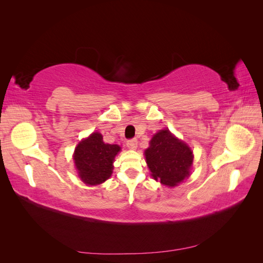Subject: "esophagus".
<instances>
[{
  "label": "esophagus",
  "mask_w": 263,
  "mask_h": 263,
  "mask_svg": "<svg viewBox=\"0 0 263 263\" xmlns=\"http://www.w3.org/2000/svg\"><path fill=\"white\" fill-rule=\"evenodd\" d=\"M137 144H138V141H137L136 138H133V139L127 140V147H128L129 149H136L137 148Z\"/></svg>",
  "instance_id": "34e87169"
}]
</instances>
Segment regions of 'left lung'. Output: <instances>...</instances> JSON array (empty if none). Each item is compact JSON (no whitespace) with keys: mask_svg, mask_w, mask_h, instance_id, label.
Wrapping results in <instances>:
<instances>
[{"mask_svg":"<svg viewBox=\"0 0 263 263\" xmlns=\"http://www.w3.org/2000/svg\"><path fill=\"white\" fill-rule=\"evenodd\" d=\"M145 156L151 176L165 185H177L190 176L193 162L192 150L174 137L169 129H162L155 135Z\"/></svg>","mask_w":263,"mask_h":263,"instance_id":"8db88e82","label":"left lung"}]
</instances>
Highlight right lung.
<instances>
[{
    "label": "right lung",
    "mask_w": 263,
    "mask_h": 263,
    "mask_svg": "<svg viewBox=\"0 0 263 263\" xmlns=\"http://www.w3.org/2000/svg\"><path fill=\"white\" fill-rule=\"evenodd\" d=\"M119 150L118 145L105 144L100 133H93L74 150L73 159L79 177L89 185L106 181L112 174L114 158Z\"/></svg>",
    "instance_id": "right-lung-1"
}]
</instances>
